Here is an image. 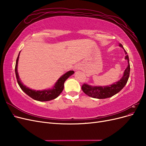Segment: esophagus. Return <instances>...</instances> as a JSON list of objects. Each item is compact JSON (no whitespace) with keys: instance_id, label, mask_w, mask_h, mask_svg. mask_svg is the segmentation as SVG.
<instances>
[{"instance_id":"34e87169","label":"esophagus","mask_w":146,"mask_h":146,"mask_svg":"<svg viewBox=\"0 0 146 146\" xmlns=\"http://www.w3.org/2000/svg\"><path fill=\"white\" fill-rule=\"evenodd\" d=\"M78 69H79V68H78V67L75 68V70H78Z\"/></svg>"}]
</instances>
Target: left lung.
I'll return each mask as SVG.
<instances>
[{
    "label": "left lung",
    "mask_w": 146,
    "mask_h": 146,
    "mask_svg": "<svg viewBox=\"0 0 146 146\" xmlns=\"http://www.w3.org/2000/svg\"><path fill=\"white\" fill-rule=\"evenodd\" d=\"M119 46L122 47L124 50L125 54V59L127 60L128 63V66L124 70L123 76L117 82L108 86H91L90 85H88L86 83H84L82 86V89L88 96L99 99L111 98V97L118 93L126 85L129 77L130 70L129 58L127 52L123 48L121 44H119Z\"/></svg>",
    "instance_id": "1"
}]
</instances>
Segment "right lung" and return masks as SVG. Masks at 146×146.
<instances>
[{
	"label": "right lung",
	"instance_id": "add662e5",
	"mask_svg": "<svg viewBox=\"0 0 146 146\" xmlns=\"http://www.w3.org/2000/svg\"><path fill=\"white\" fill-rule=\"evenodd\" d=\"M20 52L16 60L15 66V73L17 83H18V85H19L21 89L23 90L26 94H27L29 96H30L31 98L38 101L45 102L56 99L57 97L61 93V92L63 91L64 89V83L65 81L67 80L70 76H72L74 73V72L73 70H70V71H68L64 74H63L62 76L58 78V80L55 83V85L53 86V88H51V89L37 91L30 89L29 88L24 85L23 82H21L19 76L18 72H17V64H18Z\"/></svg>",
	"mask_w": 146,
	"mask_h": 146
}]
</instances>
